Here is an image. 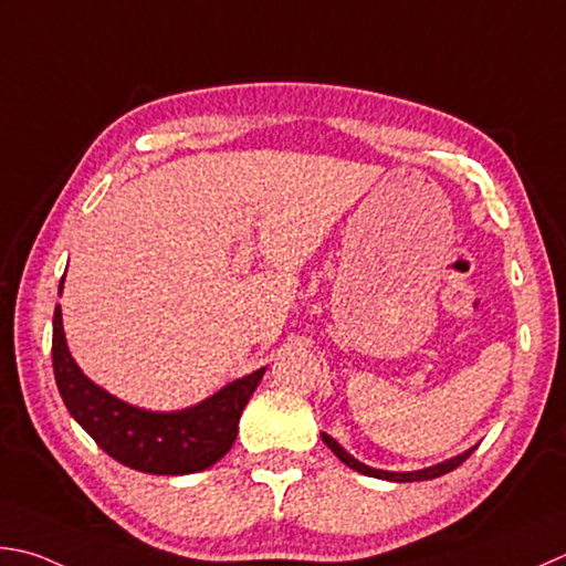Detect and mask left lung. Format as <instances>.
<instances>
[{"mask_svg": "<svg viewBox=\"0 0 566 566\" xmlns=\"http://www.w3.org/2000/svg\"><path fill=\"white\" fill-rule=\"evenodd\" d=\"M323 441L327 443V449L333 451L339 461L343 463H347L352 471H357V473H365V475H371V478H381V481H394V483H413V481H431V478H439V475H446V473H451V471H455L458 465H461L468 455H471L473 451H475V446L473 449H468L465 453H461V455H455V458H451V461H443V463H439V465H431V468H423V471H413V473H391V471H377V468H369V465H365V463H359L357 458H352L343 446H339L333 436H327V433H323Z\"/></svg>", "mask_w": 566, "mask_h": 566, "instance_id": "obj_1", "label": "left lung"}]
</instances>
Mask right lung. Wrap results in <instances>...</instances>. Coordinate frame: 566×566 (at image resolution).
I'll return each mask as SVG.
<instances>
[{"mask_svg":"<svg viewBox=\"0 0 566 566\" xmlns=\"http://www.w3.org/2000/svg\"><path fill=\"white\" fill-rule=\"evenodd\" d=\"M51 355L61 399L73 419L117 463L153 475L197 473L227 455L237 441L241 411L265 371L255 369L191 409L157 413L115 399L83 375L66 347L61 307L53 313Z\"/></svg>","mask_w":566,"mask_h":566,"instance_id":"add662e5","label":"right lung"}]
</instances>
